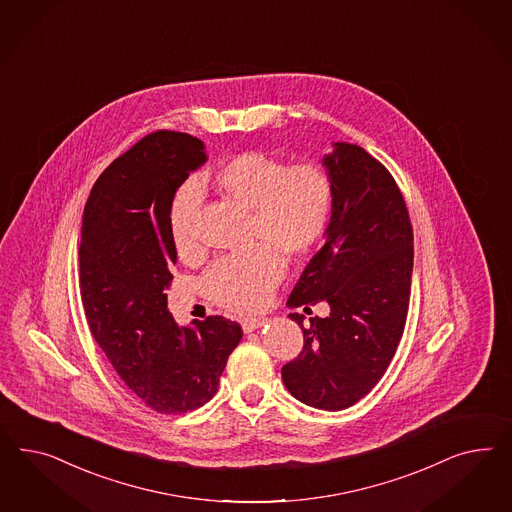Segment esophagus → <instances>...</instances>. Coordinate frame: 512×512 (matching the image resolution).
Wrapping results in <instances>:
<instances>
[{
  "label": "esophagus",
  "mask_w": 512,
  "mask_h": 512,
  "mask_svg": "<svg viewBox=\"0 0 512 512\" xmlns=\"http://www.w3.org/2000/svg\"><path fill=\"white\" fill-rule=\"evenodd\" d=\"M266 323H268L266 317H248V319H242V321H240V325H242L246 334L257 330V328H261V326L266 325Z\"/></svg>",
  "instance_id": "esophagus-1"
}]
</instances>
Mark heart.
I'll use <instances>...</instances> for the list:
<instances>
[{"label":"heart","instance_id":"b5f03b06","mask_svg":"<svg viewBox=\"0 0 512 512\" xmlns=\"http://www.w3.org/2000/svg\"><path fill=\"white\" fill-rule=\"evenodd\" d=\"M212 184L238 206L253 212V234L287 255L308 253L326 233L334 206V182L326 167L306 161L287 167L263 152H244L221 163ZM202 189L187 180L178 187L169 208L172 246L182 259L201 251L199 210ZM285 274L276 248L261 244L242 255L217 261L202 287L217 306L227 310H259Z\"/></svg>","mask_w":512,"mask_h":512}]
</instances>
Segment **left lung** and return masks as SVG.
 <instances>
[{
    "label": "left lung",
    "instance_id": "1",
    "mask_svg": "<svg viewBox=\"0 0 512 512\" xmlns=\"http://www.w3.org/2000/svg\"><path fill=\"white\" fill-rule=\"evenodd\" d=\"M334 206L319 249L287 300L328 302L326 317H289L304 328L302 353L281 368L306 405L340 411L372 390L400 343L413 274V231L390 172L364 148L334 142L323 157ZM306 310V308H304Z\"/></svg>",
    "mask_w": 512,
    "mask_h": 512
}]
</instances>
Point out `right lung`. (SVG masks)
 <instances>
[{
    "label": "right lung",
    "mask_w": 512,
    "mask_h": 512,
    "mask_svg": "<svg viewBox=\"0 0 512 512\" xmlns=\"http://www.w3.org/2000/svg\"><path fill=\"white\" fill-rule=\"evenodd\" d=\"M208 161L204 142L157 131L114 159L84 206L80 296L114 370L157 413L197 409L216 394L242 328L221 315L180 326L167 308L176 249L172 197Z\"/></svg>",
    "instance_id": "obj_1"
}]
</instances>
